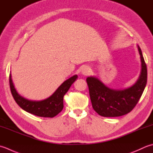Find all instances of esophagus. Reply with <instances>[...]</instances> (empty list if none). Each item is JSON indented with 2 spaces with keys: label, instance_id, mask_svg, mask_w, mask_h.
<instances>
[{
  "label": "esophagus",
  "instance_id": "34e87169",
  "mask_svg": "<svg viewBox=\"0 0 153 153\" xmlns=\"http://www.w3.org/2000/svg\"><path fill=\"white\" fill-rule=\"evenodd\" d=\"M89 73H90V68L87 66L83 67L82 70H81V74H82L84 76L88 75Z\"/></svg>",
  "mask_w": 153,
  "mask_h": 153
}]
</instances>
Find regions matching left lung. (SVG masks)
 I'll return each mask as SVG.
<instances>
[{"label": "left lung", "instance_id": "obj_1", "mask_svg": "<svg viewBox=\"0 0 153 153\" xmlns=\"http://www.w3.org/2000/svg\"><path fill=\"white\" fill-rule=\"evenodd\" d=\"M141 62V71L133 86L123 90L109 88L98 78L86 79L92 108L103 117H119L129 113L137 104L147 81V68L141 49L137 45Z\"/></svg>", "mask_w": 153, "mask_h": 153}]
</instances>
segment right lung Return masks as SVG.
Masks as SVG:
<instances>
[{"label":"right lung","instance_id":"obj_1","mask_svg":"<svg viewBox=\"0 0 153 153\" xmlns=\"http://www.w3.org/2000/svg\"><path fill=\"white\" fill-rule=\"evenodd\" d=\"M78 78L76 74L66 80L49 98L43 100H31L22 96L16 90L10 74L9 82L12 96L19 106L30 114L43 117H53L63 108V97Z\"/></svg>","mask_w":153,"mask_h":153}]
</instances>
